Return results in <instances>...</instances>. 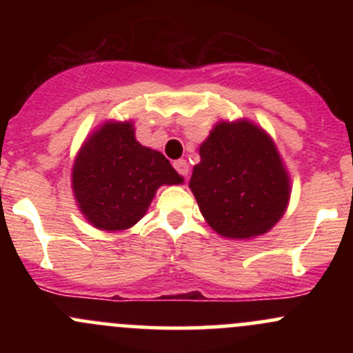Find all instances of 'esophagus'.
<instances>
[{"label":"esophagus","instance_id":"1","mask_svg":"<svg viewBox=\"0 0 353 353\" xmlns=\"http://www.w3.org/2000/svg\"><path fill=\"white\" fill-rule=\"evenodd\" d=\"M174 167H176L177 172L184 177H186L188 172H190V165H188L186 160H176V162H174Z\"/></svg>","mask_w":353,"mask_h":353}]
</instances>
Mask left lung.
Here are the masks:
<instances>
[{"mask_svg": "<svg viewBox=\"0 0 353 353\" xmlns=\"http://www.w3.org/2000/svg\"><path fill=\"white\" fill-rule=\"evenodd\" d=\"M190 188L216 234L251 239L266 234L285 213L290 177L275 143L248 119L222 121L199 145Z\"/></svg>", "mask_w": 353, "mask_h": 353, "instance_id": "1", "label": "left lung"}]
</instances>
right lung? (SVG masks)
Returning a JSON list of instances; mask_svg holds the SVG:
<instances>
[{
    "label": "right lung",
    "mask_w": 353,
    "mask_h": 353,
    "mask_svg": "<svg viewBox=\"0 0 353 353\" xmlns=\"http://www.w3.org/2000/svg\"><path fill=\"white\" fill-rule=\"evenodd\" d=\"M183 177L160 152L134 138L131 121H108L85 140L71 170L78 208L101 230H126L147 213L157 190Z\"/></svg>",
    "instance_id": "1"
}]
</instances>
